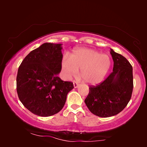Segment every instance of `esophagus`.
Returning <instances> with one entry per match:
<instances>
[{"label":"esophagus","mask_w":147,"mask_h":147,"mask_svg":"<svg viewBox=\"0 0 147 147\" xmlns=\"http://www.w3.org/2000/svg\"><path fill=\"white\" fill-rule=\"evenodd\" d=\"M78 86H79V84L78 82H76V81H74V87L75 88H77Z\"/></svg>","instance_id":"obj_1"}]
</instances>
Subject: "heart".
I'll list each match as a JSON object with an SVG mask.
<instances>
[{"instance_id":"b5f03b06","label":"heart","mask_w":147,"mask_h":147,"mask_svg":"<svg viewBox=\"0 0 147 147\" xmlns=\"http://www.w3.org/2000/svg\"><path fill=\"white\" fill-rule=\"evenodd\" d=\"M61 65L66 78L76 76L80 70V76L84 82L97 84L104 80L109 71L111 61L106 54L88 48H81L76 50L69 59L63 58Z\"/></svg>"}]
</instances>
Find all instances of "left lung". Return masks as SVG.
I'll return each instance as SVG.
<instances>
[{"label": "left lung", "mask_w": 147, "mask_h": 147, "mask_svg": "<svg viewBox=\"0 0 147 147\" xmlns=\"http://www.w3.org/2000/svg\"><path fill=\"white\" fill-rule=\"evenodd\" d=\"M114 61L113 71L103 82L90 86L84 100L92 114L102 118L115 116L124 110L133 90L132 67L124 56L110 49Z\"/></svg>", "instance_id": "8db88e82"}]
</instances>
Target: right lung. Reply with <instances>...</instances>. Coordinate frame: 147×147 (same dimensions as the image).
I'll return each instance as SVG.
<instances>
[{"mask_svg":"<svg viewBox=\"0 0 147 147\" xmlns=\"http://www.w3.org/2000/svg\"><path fill=\"white\" fill-rule=\"evenodd\" d=\"M61 45L42 44L26 56L18 69L17 91L20 101L37 116L58 113L74 88L72 82H63L57 76L61 70Z\"/></svg>","mask_w":147,"mask_h":147,"instance_id":"right-lung-1","label":"right lung"}]
</instances>
